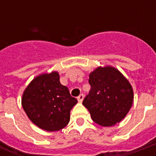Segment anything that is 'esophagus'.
I'll use <instances>...</instances> for the list:
<instances>
[{"label":"esophagus","instance_id":"34e87169","mask_svg":"<svg viewBox=\"0 0 156 156\" xmlns=\"http://www.w3.org/2000/svg\"><path fill=\"white\" fill-rule=\"evenodd\" d=\"M83 99H84V95H83V94H81V95L78 97V101L79 103H82L83 102Z\"/></svg>","mask_w":156,"mask_h":156}]
</instances>
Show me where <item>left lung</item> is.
I'll return each mask as SVG.
<instances>
[{
    "instance_id": "1",
    "label": "left lung",
    "mask_w": 156,
    "mask_h": 156,
    "mask_svg": "<svg viewBox=\"0 0 156 156\" xmlns=\"http://www.w3.org/2000/svg\"><path fill=\"white\" fill-rule=\"evenodd\" d=\"M90 90L83 104L95 123L104 127L123 120L133 102V90L127 78L112 66H99L89 75Z\"/></svg>"
}]
</instances>
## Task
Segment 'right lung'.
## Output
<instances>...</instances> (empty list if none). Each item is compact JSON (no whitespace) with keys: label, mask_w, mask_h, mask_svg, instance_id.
Returning a JSON list of instances; mask_svg holds the SVG:
<instances>
[{"label":"right lung","mask_w":156,"mask_h":156,"mask_svg":"<svg viewBox=\"0 0 156 156\" xmlns=\"http://www.w3.org/2000/svg\"><path fill=\"white\" fill-rule=\"evenodd\" d=\"M77 103L68 88L61 84L56 71L36 76L22 97V106L28 118L39 128L49 132L62 129L68 125L70 110Z\"/></svg>","instance_id":"add662e5"}]
</instances>
